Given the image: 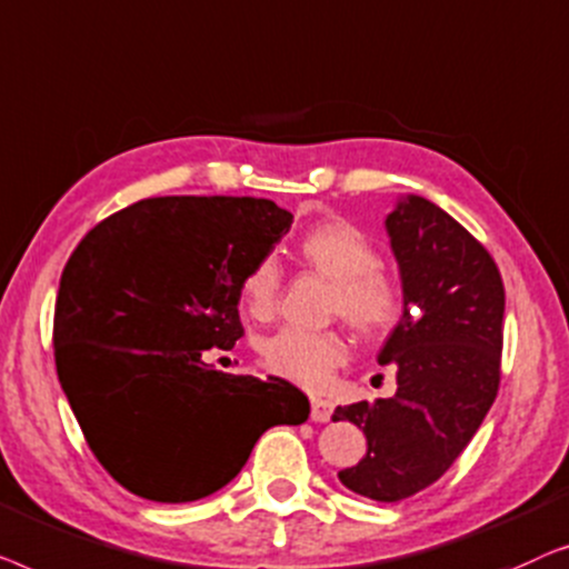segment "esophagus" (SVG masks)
<instances>
[{
  "instance_id": "esophagus-1",
  "label": "esophagus",
  "mask_w": 569,
  "mask_h": 569,
  "mask_svg": "<svg viewBox=\"0 0 569 569\" xmlns=\"http://www.w3.org/2000/svg\"><path fill=\"white\" fill-rule=\"evenodd\" d=\"M332 402L325 397H311V420L315 422H327L332 418Z\"/></svg>"
}]
</instances>
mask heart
Instances as JSON below:
<instances>
[{
	"instance_id": "heart-1",
	"label": "heart",
	"mask_w": 569,
	"mask_h": 569,
	"mask_svg": "<svg viewBox=\"0 0 569 569\" xmlns=\"http://www.w3.org/2000/svg\"><path fill=\"white\" fill-rule=\"evenodd\" d=\"M303 266L332 281L330 309L353 330L381 335L399 322L405 311V291L397 276L381 268L373 239L346 219H322L303 229L293 244ZM281 270L276 260L262 258L247 270L239 283V299L247 315L268 317L276 307ZM348 358V342L335 330H301L283 327L262 342V361L270 371L299 381L303 387H322L332 368Z\"/></svg>"
}]
</instances>
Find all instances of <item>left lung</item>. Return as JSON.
I'll use <instances>...</instances> for the list:
<instances>
[{
    "instance_id": "left-lung-1",
    "label": "left lung",
    "mask_w": 569,
    "mask_h": 569,
    "mask_svg": "<svg viewBox=\"0 0 569 569\" xmlns=\"http://www.w3.org/2000/svg\"><path fill=\"white\" fill-rule=\"evenodd\" d=\"M405 311L379 363H395L389 399L338 407L368 451L340 482L397 502L446 475L482 426L500 387L506 288L490 252L428 198L407 196L387 216Z\"/></svg>"
}]
</instances>
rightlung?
<instances>
[{"mask_svg":"<svg viewBox=\"0 0 569 569\" xmlns=\"http://www.w3.org/2000/svg\"><path fill=\"white\" fill-rule=\"evenodd\" d=\"M291 221L268 198H147L71 252L56 296V371L92 453L128 492L201 500L239 475L268 428L309 418L293 383L203 361L244 335L239 283Z\"/></svg>","mask_w":569,"mask_h":569,"instance_id":"obj_1","label":"right lung"}]
</instances>
